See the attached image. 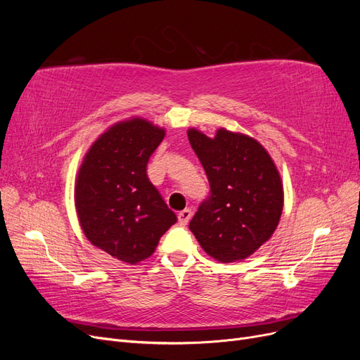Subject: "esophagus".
<instances>
[{
  "label": "esophagus",
  "instance_id": "34e87169",
  "mask_svg": "<svg viewBox=\"0 0 360 360\" xmlns=\"http://www.w3.org/2000/svg\"><path fill=\"white\" fill-rule=\"evenodd\" d=\"M177 217H179L180 225H188V222L191 221V217H192V212L189 209H184L177 214Z\"/></svg>",
  "mask_w": 360,
  "mask_h": 360
}]
</instances>
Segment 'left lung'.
Wrapping results in <instances>:
<instances>
[{
    "label": "left lung",
    "instance_id": "left-lung-1",
    "mask_svg": "<svg viewBox=\"0 0 360 360\" xmlns=\"http://www.w3.org/2000/svg\"><path fill=\"white\" fill-rule=\"evenodd\" d=\"M189 143L210 183L189 224L207 255L234 263L252 255L279 224L284 186L267 150L257 139L224 127L214 138L188 130Z\"/></svg>",
    "mask_w": 360,
    "mask_h": 360
}]
</instances>
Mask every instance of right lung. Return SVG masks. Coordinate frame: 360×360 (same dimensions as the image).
Returning <instances> with one entry per match:
<instances>
[{"instance_id":"1","label":"right lung","mask_w":360,"mask_h":360,"mask_svg":"<svg viewBox=\"0 0 360 360\" xmlns=\"http://www.w3.org/2000/svg\"><path fill=\"white\" fill-rule=\"evenodd\" d=\"M165 129L141 117L112 124L86 151L75 181V207L89 242L127 264L156 250L177 222L147 177Z\"/></svg>"}]
</instances>
